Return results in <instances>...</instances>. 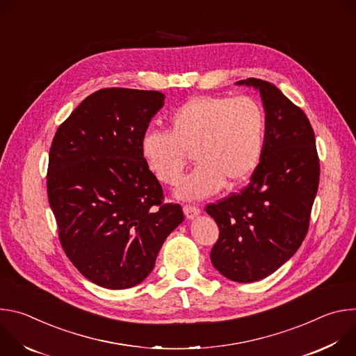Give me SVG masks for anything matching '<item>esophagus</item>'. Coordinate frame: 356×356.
Segmentation results:
<instances>
[{
    "label": "esophagus",
    "mask_w": 356,
    "mask_h": 356,
    "mask_svg": "<svg viewBox=\"0 0 356 356\" xmlns=\"http://www.w3.org/2000/svg\"><path fill=\"white\" fill-rule=\"evenodd\" d=\"M183 211H184V214H186V217H187L188 220H191V218L197 217V216L201 213V210H200L198 207H195V206H190V204H186V206L183 207Z\"/></svg>",
    "instance_id": "34e87169"
}]
</instances>
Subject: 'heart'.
I'll use <instances>...</instances> for the list:
<instances>
[{"label": "heart", "instance_id": "b5f03b06", "mask_svg": "<svg viewBox=\"0 0 356 356\" xmlns=\"http://www.w3.org/2000/svg\"><path fill=\"white\" fill-rule=\"evenodd\" d=\"M169 125L170 131H145L140 154L152 173L175 186L193 152L197 166L180 183V197L202 198L217 193L225 181L239 184L262 158L266 115L250 97H193L170 114Z\"/></svg>", "mask_w": 356, "mask_h": 356}]
</instances>
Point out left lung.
<instances>
[{
  "label": "left lung",
  "mask_w": 356,
  "mask_h": 356,
  "mask_svg": "<svg viewBox=\"0 0 356 356\" xmlns=\"http://www.w3.org/2000/svg\"><path fill=\"white\" fill-rule=\"evenodd\" d=\"M266 111L262 158L239 193L211 202L206 211L220 236L210 258L214 268L239 283L265 279L286 264L309 231L320 183L316 136L304 111L272 83L248 79Z\"/></svg>",
  "instance_id": "left-lung-1"
}]
</instances>
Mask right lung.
<instances>
[{
    "label": "right lung",
    "mask_w": 356,
    "mask_h": 356,
    "mask_svg": "<svg viewBox=\"0 0 356 356\" xmlns=\"http://www.w3.org/2000/svg\"><path fill=\"white\" fill-rule=\"evenodd\" d=\"M159 91L122 87L90 94L60 124L49 152L47 198L60 245L77 270L113 290L139 284L184 220L140 154L163 107Z\"/></svg>",
    "instance_id": "1"
}]
</instances>
